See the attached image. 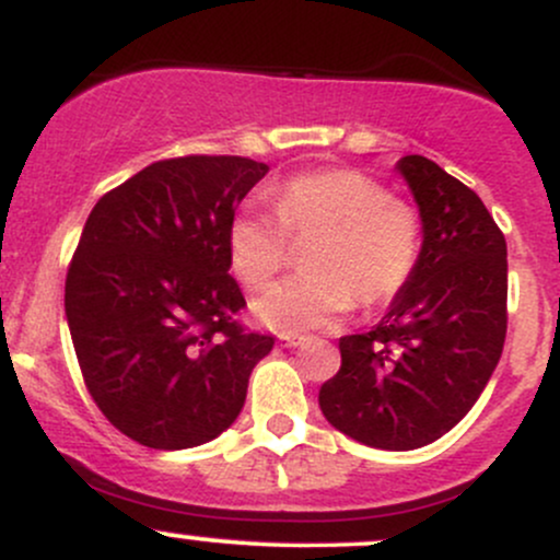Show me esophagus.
Wrapping results in <instances>:
<instances>
[{
	"label": "esophagus",
	"instance_id": "esophagus-1",
	"mask_svg": "<svg viewBox=\"0 0 560 560\" xmlns=\"http://www.w3.org/2000/svg\"><path fill=\"white\" fill-rule=\"evenodd\" d=\"M281 345L300 347V345H305V337H300V334H281Z\"/></svg>",
	"mask_w": 560,
	"mask_h": 560
}]
</instances>
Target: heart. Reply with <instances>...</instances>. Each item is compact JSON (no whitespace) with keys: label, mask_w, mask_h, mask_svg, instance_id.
<instances>
[{"label":"heart","mask_w":560,"mask_h":560,"mask_svg":"<svg viewBox=\"0 0 560 560\" xmlns=\"http://www.w3.org/2000/svg\"><path fill=\"white\" fill-rule=\"evenodd\" d=\"M305 247L307 271L289 276L255 302L276 331L337 324L361 302L395 300L413 279L423 253V218L371 173L329 168L298 173L276 189V210L244 205L229 223V260L249 289L266 287Z\"/></svg>","instance_id":"heart-1"}]
</instances>
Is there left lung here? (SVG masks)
<instances>
[{
  "instance_id": "1",
  "label": "left lung",
  "mask_w": 560,
  "mask_h": 560,
  "mask_svg": "<svg viewBox=\"0 0 560 560\" xmlns=\"http://www.w3.org/2000/svg\"><path fill=\"white\" fill-rule=\"evenodd\" d=\"M397 171L423 218L421 262L374 329L339 339L342 365L318 402L363 445L416 450L464 419L500 361L508 249L477 191L434 160L405 155Z\"/></svg>"
}]
</instances>
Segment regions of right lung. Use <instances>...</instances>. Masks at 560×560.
<instances>
[{"instance_id": "obj_1", "label": "right lung", "mask_w": 560, "mask_h": 560, "mask_svg": "<svg viewBox=\"0 0 560 560\" xmlns=\"http://www.w3.org/2000/svg\"><path fill=\"white\" fill-rule=\"evenodd\" d=\"M268 173L240 155L147 165L89 213L68 266L66 316L83 384L133 442L184 450L240 416L271 334L247 331L229 273V223Z\"/></svg>"}]
</instances>
